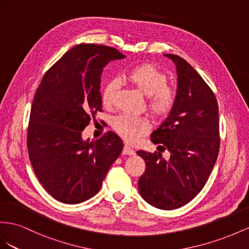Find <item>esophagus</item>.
Here are the masks:
<instances>
[{"instance_id": "obj_1", "label": "esophagus", "mask_w": 249, "mask_h": 249, "mask_svg": "<svg viewBox=\"0 0 249 249\" xmlns=\"http://www.w3.org/2000/svg\"><path fill=\"white\" fill-rule=\"evenodd\" d=\"M123 154H126V155H133V154H136V151H134L130 146L125 145L124 148H123Z\"/></svg>"}]
</instances>
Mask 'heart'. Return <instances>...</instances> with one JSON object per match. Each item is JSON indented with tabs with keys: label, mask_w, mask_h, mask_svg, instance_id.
I'll return each instance as SVG.
<instances>
[{
	"label": "heart",
	"mask_w": 249,
	"mask_h": 249,
	"mask_svg": "<svg viewBox=\"0 0 249 249\" xmlns=\"http://www.w3.org/2000/svg\"><path fill=\"white\" fill-rule=\"evenodd\" d=\"M126 80L147 97V108L155 118H166L172 111L176 95L172 87L167 84V76L156 68L144 65L127 72ZM120 88L118 79H112L102 91V103L111 107L115 103ZM113 129L119 136L129 143L137 142L142 134L150 130V123L144 117L120 115L113 121Z\"/></svg>",
	"instance_id": "1"
}]
</instances>
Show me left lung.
Masks as SVG:
<instances>
[{
    "label": "left lung",
    "mask_w": 249,
    "mask_h": 249,
    "mask_svg": "<svg viewBox=\"0 0 249 249\" xmlns=\"http://www.w3.org/2000/svg\"><path fill=\"white\" fill-rule=\"evenodd\" d=\"M176 67L177 90L172 111L151 142L159 152L139 150L146 162L139 179L143 199L160 210H175L190 202L208 181L220 147L219 109L215 94L190 63L174 54H164ZM160 148L170 151L162 159Z\"/></svg>",
    "instance_id": "obj_1"
}]
</instances>
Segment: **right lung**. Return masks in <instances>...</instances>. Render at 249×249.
<instances>
[{
    "mask_svg": "<svg viewBox=\"0 0 249 249\" xmlns=\"http://www.w3.org/2000/svg\"><path fill=\"white\" fill-rule=\"evenodd\" d=\"M125 58L117 49L77 45L50 68L35 93L27 146L31 165L48 193L63 203L87 201L123 150L118 134L108 131L84 141L82 131L97 111L103 68Z\"/></svg>",
    "mask_w": 249,
    "mask_h": 249,
    "instance_id": "1",
    "label": "right lung"
}]
</instances>
